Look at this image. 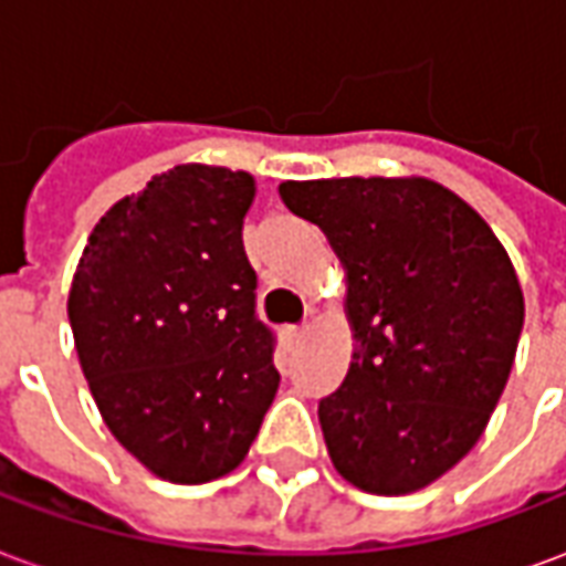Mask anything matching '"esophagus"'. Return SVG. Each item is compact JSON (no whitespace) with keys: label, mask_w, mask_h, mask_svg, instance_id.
Instances as JSON below:
<instances>
[{"label":"esophagus","mask_w":566,"mask_h":566,"mask_svg":"<svg viewBox=\"0 0 566 566\" xmlns=\"http://www.w3.org/2000/svg\"><path fill=\"white\" fill-rule=\"evenodd\" d=\"M300 336H303V327H284L282 331V339L287 348H294V345L300 343Z\"/></svg>","instance_id":"34e87169"}]
</instances>
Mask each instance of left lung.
<instances>
[{
    "label": "left lung",
    "instance_id": "obj_1",
    "mask_svg": "<svg viewBox=\"0 0 566 566\" xmlns=\"http://www.w3.org/2000/svg\"><path fill=\"white\" fill-rule=\"evenodd\" d=\"M345 266L355 355L318 403L333 467L369 494H412L473 449L510 379L518 275L479 211L430 178L279 185Z\"/></svg>",
    "mask_w": 566,
    "mask_h": 566
}]
</instances>
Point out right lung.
Masks as SVG:
<instances>
[{"mask_svg":"<svg viewBox=\"0 0 566 566\" xmlns=\"http://www.w3.org/2000/svg\"><path fill=\"white\" fill-rule=\"evenodd\" d=\"M254 178L181 163L93 227L69 324L103 421L150 473L199 485L245 461L279 391L242 245Z\"/></svg>","mask_w":566,"mask_h":566,"instance_id":"right-lung-1","label":"right lung"}]
</instances>
